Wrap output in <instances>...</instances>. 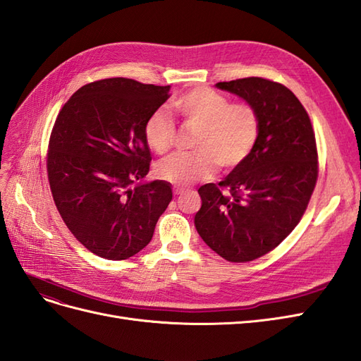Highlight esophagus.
Returning <instances> with one entry per match:
<instances>
[{
    "instance_id": "1",
    "label": "esophagus",
    "mask_w": 361,
    "mask_h": 361,
    "mask_svg": "<svg viewBox=\"0 0 361 361\" xmlns=\"http://www.w3.org/2000/svg\"><path fill=\"white\" fill-rule=\"evenodd\" d=\"M173 192H174V195H179V194H183V190H180V188H178V187H174V188H173Z\"/></svg>"
}]
</instances>
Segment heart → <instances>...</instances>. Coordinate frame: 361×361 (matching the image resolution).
<instances>
[{"label": "heart", "instance_id": "b5f03b06", "mask_svg": "<svg viewBox=\"0 0 361 361\" xmlns=\"http://www.w3.org/2000/svg\"><path fill=\"white\" fill-rule=\"evenodd\" d=\"M176 111L190 126L199 128L194 154H176L157 166L158 178L174 185H191L207 179L218 164L233 169L253 152L260 134V118L253 105L231 104L227 96L207 87H197L180 94L173 102ZM145 140L152 152L164 155L171 149L174 126L166 113L152 114L145 126Z\"/></svg>", "mask_w": 361, "mask_h": 361}]
</instances>
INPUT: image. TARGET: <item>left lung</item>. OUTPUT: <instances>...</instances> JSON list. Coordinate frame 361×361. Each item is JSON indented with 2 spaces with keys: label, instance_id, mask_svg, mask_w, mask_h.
<instances>
[{
  "label": "left lung",
  "instance_id": "left-lung-1",
  "mask_svg": "<svg viewBox=\"0 0 361 361\" xmlns=\"http://www.w3.org/2000/svg\"><path fill=\"white\" fill-rule=\"evenodd\" d=\"M215 85L256 108L260 134L251 155L224 180L199 188L194 224L216 255L250 262L300 223L318 179V150L309 114L288 87L257 76Z\"/></svg>",
  "mask_w": 361,
  "mask_h": 361
}]
</instances>
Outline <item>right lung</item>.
Instances as JSON below:
<instances>
[{"label": "right lung", "mask_w": 361, "mask_h": 361, "mask_svg": "<svg viewBox=\"0 0 361 361\" xmlns=\"http://www.w3.org/2000/svg\"><path fill=\"white\" fill-rule=\"evenodd\" d=\"M170 85L106 78L76 90L54 123L48 179L68 228L96 256L123 260L143 250L171 202V185L146 182L145 126Z\"/></svg>", "instance_id": "add662e5"}]
</instances>
